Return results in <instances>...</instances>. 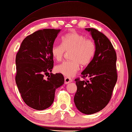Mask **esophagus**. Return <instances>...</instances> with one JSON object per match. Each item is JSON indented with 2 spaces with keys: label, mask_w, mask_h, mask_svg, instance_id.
<instances>
[{
  "label": "esophagus",
  "mask_w": 132,
  "mask_h": 132,
  "mask_svg": "<svg viewBox=\"0 0 132 132\" xmlns=\"http://www.w3.org/2000/svg\"><path fill=\"white\" fill-rule=\"evenodd\" d=\"M65 80V84H69V83L71 82L73 80H72V79L70 78V77H65L64 79Z\"/></svg>",
  "instance_id": "1"
}]
</instances>
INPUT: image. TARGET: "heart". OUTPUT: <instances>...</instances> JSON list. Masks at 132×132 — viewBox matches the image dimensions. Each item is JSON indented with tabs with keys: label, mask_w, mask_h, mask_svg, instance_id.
<instances>
[{
	"label": "heart",
	"mask_w": 132,
	"mask_h": 132,
	"mask_svg": "<svg viewBox=\"0 0 132 132\" xmlns=\"http://www.w3.org/2000/svg\"><path fill=\"white\" fill-rule=\"evenodd\" d=\"M65 51H71L69 53L71 60L57 65L55 70L65 76L71 77L79 71L80 64L86 66L91 62L96 53V45L93 39L73 31L63 36L62 44H54L51 48L52 56L57 61L62 60Z\"/></svg>",
	"instance_id": "b5f03b06"
}]
</instances>
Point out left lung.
Listing matches in <instances>:
<instances>
[{
	"label": "left lung",
	"mask_w": 132,
	"mask_h": 132,
	"mask_svg": "<svg viewBox=\"0 0 132 132\" xmlns=\"http://www.w3.org/2000/svg\"><path fill=\"white\" fill-rule=\"evenodd\" d=\"M90 32L96 45L93 61L82 71V76L75 79L77 91L74 97L75 105L85 114L98 112L109 103L117 81V54L105 35L94 28H85Z\"/></svg>",
	"instance_id": "obj_1"
}]
</instances>
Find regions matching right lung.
Instances as JSON below:
<instances>
[{
	"label": "right lung",
	"mask_w": 132,
	"mask_h": 132,
	"mask_svg": "<svg viewBox=\"0 0 132 132\" xmlns=\"http://www.w3.org/2000/svg\"><path fill=\"white\" fill-rule=\"evenodd\" d=\"M61 29H44L23 39L16 55L15 82L23 101L36 110L50 107L55 98V90L64 83L62 74L52 72L53 57L51 48Z\"/></svg>",
	"instance_id": "1"
}]
</instances>
